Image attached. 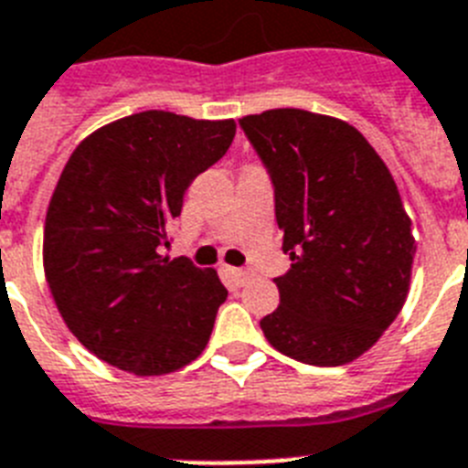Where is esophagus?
I'll return each instance as SVG.
<instances>
[{
    "mask_svg": "<svg viewBox=\"0 0 468 468\" xmlns=\"http://www.w3.org/2000/svg\"><path fill=\"white\" fill-rule=\"evenodd\" d=\"M219 274H222V279H225V283L229 286V289H241L243 283L249 282L250 277L249 272H243V270H239V267H229V265L219 267Z\"/></svg>",
    "mask_w": 468,
    "mask_h": 468,
    "instance_id": "esophagus-1",
    "label": "esophagus"
}]
</instances>
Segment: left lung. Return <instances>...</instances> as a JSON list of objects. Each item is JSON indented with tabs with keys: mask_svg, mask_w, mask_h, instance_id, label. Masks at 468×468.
Segmentation results:
<instances>
[{
	"mask_svg": "<svg viewBox=\"0 0 468 468\" xmlns=\"http://www.w3.org/2000/svg\"><path fill=\"white\" fill-rule=\"evenodd\" d=\"M274 185L291 270L261 319L272 348L314 367L348 365L383 336L410 293L412 219L381 155L353 125L303 109L239 120Z\"/></svg>",
	"mask_w": 468,
	"mask_h": 468,
	"instance_id": "8db88e82",
	"label": "left lung"
}]
</instances>
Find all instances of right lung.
<instances>
[{"label": "right lung", "mask_w": 468, "mask_h": 468, "mask_svg": "<svg viewBox=\"0 0 468 468\" xmlns=\"http://www.w3.org/2000/svg\"><path fill=\"white\" fill-rule=\"evenodd\" d=\"M234 134V120L144 111L91 132L68 158L44 222V277L68 329L103 362L161 377L207 346L227 289L161 246L185 191Z\"/></svg>", "instance_id": "add662e5"}]
</instances>
